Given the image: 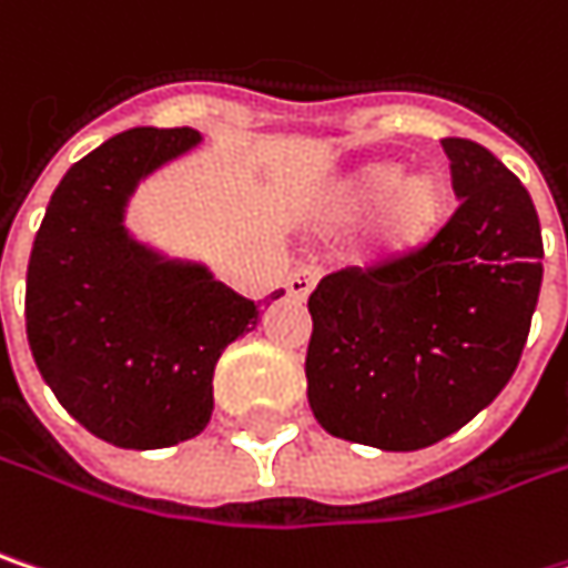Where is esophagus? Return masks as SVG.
I'll list each match as a JSON object with an SVG mask.
<instances>
[{
    "instance_id": "34e87169",
    "label": "esophagus",
    "mask_w": 568,
    "mask_h": 568,
    "mask_svg": "<svg viewBox=\"0 0 568 568\" xmlns=\"http://www.w3.org/2000/svg\"><path fill=\"white\" fill-rule=\"evenodd\" d=\"M317 276H321V270H317V266H298V270L285 280L288 295H292V298H298V302H302V298H308V292L315 288Z\"/></svg>"
}]
</instances>
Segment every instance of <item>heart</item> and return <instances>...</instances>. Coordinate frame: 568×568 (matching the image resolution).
I'll use <instances>...</instances> for the list:
<instances>
[{
	"instance_id": "heart-1",
	"label": "heart",
	"mask_w": 568,
	"mask_h": 568,
	"mask_svg": "<svg viewBox=\"0 0 568 568\" xmlns=\"http://www.w3.org/2000/svg\"><path fill=\"white\" fill-rule=\"evenodd\" d=\"M405 176V166L395 160L363 163L341 176L331 189V215L353 224L376 212V247L385 256L420 253L444 227L447 217V185L434 173Z\"/></svg>"
}]
</instances>
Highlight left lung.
I'll return each instance as SVG.
<instances>
[{"label":"left lung","instance_id":"8db88e82","mask_svg":"<svg viewBox=\"0 0 568 568\" xmlns=\"http://www.w3.org/2000/svg\"><path fill=\"white\" fill-rule=\"evenodd\" d=\"M459 199L412 256L324 276L308 295V405L317 424L379 450H424L515 376L544 280L540 217L483 144L444 138Z\"/></svg>","mask_w":568,"mask_h":568}]
</instances>
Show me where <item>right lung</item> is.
I'll return each instance as SVG.
<instances>
[{
    "label": "right lung",
    "instance_id": "right-lung-1",
    "mask_svg": "<svg viewBox=\"0 0 568 568\" xmlns=\"http://www.w3.org/2000/svg\"><path fill=\"white\" fill-rule=\"evenodd\" d=\"M195 144L192 128H131L85 153L53 189L28 260L24 324L44 383L124 450L202 434L217 356L260 317L205 266L166 260L121 224L134 185Z\"/></svg>",
    "mask_w": 568,
    "mask_h": 568
}]
</instances>
